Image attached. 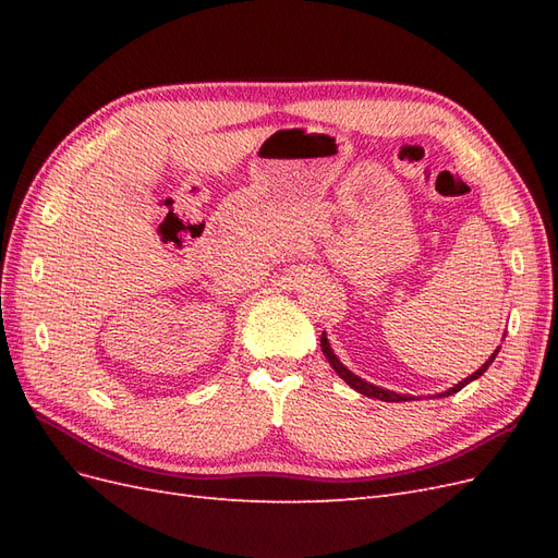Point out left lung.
<instances>
[{"label": "left lung", "mask_w": 558, "mask_h": 558, "mask_svg": "<svg viewBox=\"0 0 558 558\" xmlns=\"http://www.w3.org/2000/svg\"><path fill=\"white\" fill-rule=\"evenodd\" d=\"M320 351H324V356L328 359V363L332 365V369L337 375H340L353 391H359V393H363V396H367V398H377V400H384V402H408V400H414L416 396H404V393H396V391H388V388H381V386H375V384H369V381H365V379H361L359 375H353L351 369L335 356V351H332V347H330V342H328V335L326 332H320ZM498 351H500V347L492 353V356H488V361L477 369V373H472L470 377H465L463 381H459V384H453L451 388H447L445 393H437V398H447V396H453V393H459L463 386H468L470 381H475V379H480L486 369H488V365H492L494 361H496V356H498Z\"/></svg>", "instance_id": "left-lung-1"}]
</instances>
